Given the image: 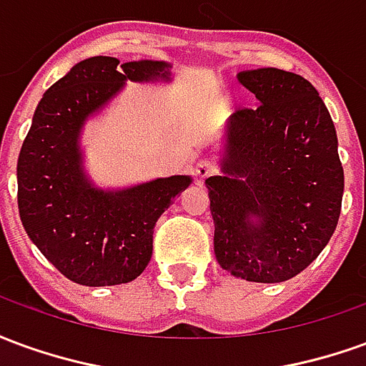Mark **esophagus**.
<instances>
[{"instance_id":"esophagus-1","label":"esophagus","mask_w":366,"mask_h":366,"mask_svg":"<svg viewBox=\"0 0 366 366\" xmlns=\"http://www.w3.org/2000/svg\"><path fill=\"white\" fill-rule=\"evenodd\" d=\"M196 178L198 180H204V178H207V176H212L215 172V164L214 162H209L207 159H202L196 162Z\"/></svg>"}]
</instances>
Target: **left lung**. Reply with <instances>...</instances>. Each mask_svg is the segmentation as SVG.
<instances>
[{
    "label": "left lung",
    "instance_id": "obj_1",
    "mask_svg": "<svg viewBox=\"0 0 366 366\" xmlns=\"http://www.w3.org/2000/svg\"><path fill=\"white\" fill-rule=\"evenodd\" d=\"M237 80L259 104L227 119L222 176L206 180L215 259L249 282H284L337 227L345 186L337 133L306 78L257 68Z\"/></svg>",
    "mask_w": 366,
    "mask_h": 366
}]
</instances>
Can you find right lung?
Instances as JSON below:
<instances>
[{"label":"right lung","instance_id":"right-lung-1","mask_svg":"<svg viewBox=\"0 0 366 366\" xmlns=\"http://www.w3.org/2000/svg\"><path fill=\"white\" fill-rule=\"evenodd\" d=\"M164 60L123 62L92 56L44 92L17 160V204L29 239L68 280L115 286L135 280L151 261L152 231L192 184L154 178L129 188H99L84 168L80 139L127 82H170Z\"/></svg>","mask_w":366,"mask_h":366}]
</instances>
